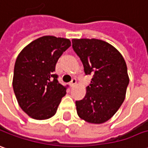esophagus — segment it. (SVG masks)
Listing matches in <instances>:
<instances>
[{"mask_svg": "<svg viewBox=\"0 0 148 148\" xmlns=\"http://www.w3.org/2000/svg\"><path fill=\"white\" fill-rule=\"evenodd\" d=\"M77 83V80H76V78H73L72 79V81L70 82V87H74L75 86V84Z\"/></svg>", "mask_w": 148, "mask_h": 148, "instance_id": "34e87169", "label": "esophagus"}]
</instances>
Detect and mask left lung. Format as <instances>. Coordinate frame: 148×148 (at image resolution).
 Listing matches in <instances>:
<instances>
[{"label":"left lung","mask_w":148,"mask_h":148,"mask_svg":"<svg viewBox=\"0 0 148 148\" xmlns=\"http://www.w3.org/2000/svg\"><path fill=\"white\" fill-rule=\"evenodd\" d=\"M72 46L86 74L92 75L85 97L76 101L78 116L87 122L102 124L112 117L125 98L129 84L127 66L112 45L96 39H73Z\"/></svg>","instance_id":"left-lung-1"}]
</instances>
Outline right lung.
Masks as SVG:
<instances>
[{"mask_svg":"<svg viewBox=\"0 0 148 148\" xmlns=\"http://www.w3.org/2000/svg\"><path fill=\"white\" fill-rule=\"evenodd\" d=\"M71 45L69 39L42 36L24 48L16 59L13 88L19 106L36 120L55 115L66 87L54 74L59 57Z\"/></svg>","mask_w":148,"mask_h":148,"instance_id":"obj_1","label":"right lung"}]
</instances>
